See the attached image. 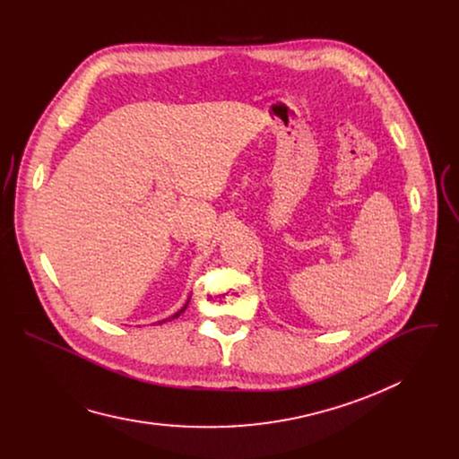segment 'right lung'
<instances>
[{"label":"right lung","instance_id":"add662e5","mask_svg":"<svg viewBox=\"0 0 459 459\" xmlns=\"http://www.w3.org/2000/svg\"><path fill=\"white\" fill-rule=\"evenodd\" d=\"M188 301H190V298L186 299V303H185V305H183V307H181V308H179L176 314H172V316H170V317H167V319H161V321H158V325H161V323H165V321H170V319H176V317H179V316H181V314L186 310V307H188Z\"/></svg>","mask_w":459,"mask_h":459}]
</instances>
